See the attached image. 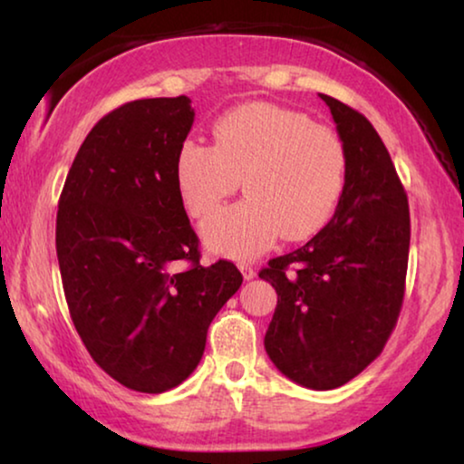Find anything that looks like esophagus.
I'll list each match as a JSON object with an SVG mask.
<instances>
[{
  "instance_id": "34e87169",
  "label": "esophagus",
  "mask_w": 464,
  "mask_h": 464,
  "mask_svg": "<svg viewBox=\"0 0 464 464\" xmlns=\"http://www.w3.org/2000/svg\"><path fill=\"white\" fill-rule=\"evenodd\" d=\"M238 268H240V272H243V278L245 281H251V278H256V268H253L251 264H238Z\"/></svg>"
}]
</instances>
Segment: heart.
Returning <instances> with one entry per match:
<instances>
[{
	"label": "heart",
	"mask_w": 464,
	"mask_h": 464,
	"mask_svg": "<svg viewBox=\"0 0 464 464\" xmlns=\"http://www.w3.org/2000/svg\"><path fill=\"white\" fill-rule=\"evenodd\" d=\"M348 156L332 126L270 103L227 111L215 124V145L188 137L179 145L175 179L192 218H202L238 188L245 200L202 221L213 253L251 259L278 238L304 240L332 219L346 186Z\"/></svg>",
	"instance_id": "heart-1"
}]
</instances>
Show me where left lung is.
<instances>
[{"label": "left lung", "mask_w": 464, "mask_h": 464, "mask_svg": "<svg viewBox=\"0 0 464 464\" xmlns=\"http://www.w3.org/2000/svg\"><path fill=\"white\" fill-rule=\"evenodd\" d=\"M325 101L348 156L334 218L259 278L278 302L264 346L276 370L314 391L338 389L382 353L403 304L410 253L408 196L389 150L363 113Z\"/></svg>", "instance_id": "obj_1"}]
</instances>
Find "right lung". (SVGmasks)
I'll list each match as a JSON object with an SVG mask.
<instances>
[{
	"label": "right lung",
	"mask_w": 464,
	"mask_h": 464,
	"mask_svg": "<svg viewBox=\"0 0 464 464\" xmlns=\"http://www.w3.org/2000/svg\"><path fill=\"white\" fill-rule=\"evenodd\" d=\"M189 103L183 94L139 99L101 118L56 213L63 289L86 351L126 389L151 395L196 370L208 325L243 283L226 259L200 266L177 189V151L194 124Z\"/></svg>",
	"instance_id": "1"
}]
</instances>
